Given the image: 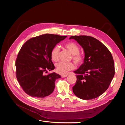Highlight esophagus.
Instances as JSON below:
<instances>
[{
	"label": "esophagus",
	"instance_id": "34e87169",
	"mask_svg": "<svg viewBox=\"0 0 125 125\" xmlns=\"http://www.w3.org/2000/svg\"><path fill=\"white\" fill-rule=\"evenodd\" d=\"M68 74H63V75H62L61 76L62 78H65V77H66L68 76Z\"/></svg>",
	"mask_w": 125,
	"mask_h": 125
}]
</instances>
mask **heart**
<instances>
[{
  "label": "heart",
  "mask_w": 125,
  "mask_h": 125,
  "mask_svg": "<svg viewBox=\"0 0 125 125\" xmlns=\"http://www.w3.org/2000/svg\"><path fill=\"white\" fill-rule=\"evenodd\" d=\"M66 48L71 53L72 56V59L75 63L77 65L83 64L84 61V56L80 53L79 47L73 42H69L65 45ZM60 52L59 47L58 46H55L51 50L50 56L51 59L54 61H56L58 59ZM75 66L72 62H59L56 64V72L61 74H65L69 70L74 69Z\"/></svg>",
  "instance_id": "obj_1"
}]
</instances>
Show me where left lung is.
Wrapping results in <instances>:
<instances>
[{
  "label": "left lung",
  "instance_id": "1",
  "mask_svg": "<svg viewBox=\"0 0 125 125\" xmlns=\"http://www.w3.org/2000/svg\"><path fill=\"white\" fill-rule=\"evenodd\" d=\"M83 48L84 63L74 71L77 81L74 94L83 100L94 99L108 88L115 75V64L111 52L100 41L92 36H72Z\"/></svg>",
  "mask_w": 125,
  "mask_h": 125
}]
</instances>
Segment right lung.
<instances>
[{"mask_svg": "<svg viewBox=\"0 0 125 125\" xmlns=\"http://www.w3.org/2000/svg\"><path fill=\"white\" fill-rule=\"evenodd\" d=\"M67 37L44 34L30 39L21 47L16 60V75L20 86L29 95L43 98L54 91L55 81L60 76L55 72L44 74L55 69L51 51Z\"/></svg>", "mask_w": 125, "mask_h": 125, "instance_id": "add662e5", "label": "right lung"}]
</instances>
